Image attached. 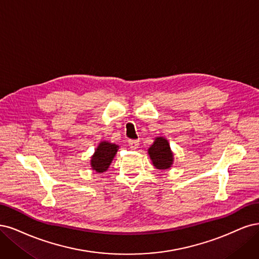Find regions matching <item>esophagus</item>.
Returning a JSON list of instances; mask_svg holds the SVG:
<instances>
[{
	"instance_id": "obj_1",
	"label": "esophagus",
	"mask_w": 259,
	"mask_h": 259,
	"mask_svg": "<svg viewBox=\"0 0 259 259\" xmlns=\"http://www.w3.org/2000/svg\"><path fill=\"white\" fill-rule=\"evenodd\" d=\"M128 144L130 146L131 149H137L139 147L140 144V141L139 140H129L128 141Z\"/></svg>"
}]
</instances>
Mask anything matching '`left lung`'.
Listing matches in <instances>:
<instances>
[{"mask_svg": "<svg viewBox=\"0 0 259 259\" xmlns=\"http://www.w3.org/2000/svg\"><path fill=\"white\" fill-rule=\"evenodd\" d=\"M147 153L156 169L168 170L172 166L174 156L173 152L171 151L169 141L165 138H155L154 143L147 149Z\"/></svg>", "mask_w": 259, "mask_h": 259, "instance_id": "1", "label": "left lung"}]
</instances>
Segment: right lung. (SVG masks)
Segmentation results:
<instances>
[{
  "instance_id": "right-lung-1",
  "label": "right lung",
  "mask_w": 259,
  "mask_h": 259,
  "mask_svg": "<svg viewBox=\"0 0 259 259\" xmlns=\"http://www.w3.org/2000/svg\"><path fill=\"white\" fill-rule=\"evenodd\" d=\"M119 145L111 143L108 141H101L94 155L91 156L90 166L97 173H103L107 171L111 165L115 155L117 154Z\"/></svg>"
}]
</instances>
